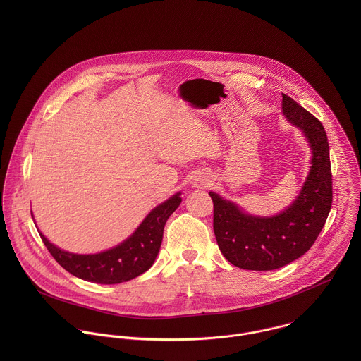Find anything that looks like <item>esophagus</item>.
Returning a JSON list of instances; mask_svg holds the SVG:
<instances>
[{"label":"esophagus","mask_w":361,"mask_h":361,"mask_svg":"<svg viewBox=\"0 0 361 361\" xmlns=\"http://www.w3.org/2000/svg\"><path fill=\"white\" fill-rule=\"evenodd\" d=\"M208 185H209L208 179H197V182H196L197 188H207Z\"/></svg>","instance_id":"1"}]
</instances>
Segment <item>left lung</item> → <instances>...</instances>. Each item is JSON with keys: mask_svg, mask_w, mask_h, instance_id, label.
<instances>
[{"mask_svg": "<svg viewBox=\"0 0 361 361\" xmlns=\"http://www.w3.org/2000/svg\"><path fill=\"white\" fill-rule=\"evenodd\" d=\"M282 111L303 130L312 150L309 176L292 206L275 216H255L214 192V233L219 250L235 267L271 271L302 257L317 240L332 206L329 146L322 123L282 94Z\"/></svg>", "mask_w": 361, "mask_h": 361, "instance_id": "8db88e82", "label": "left lung"}]
</instances>
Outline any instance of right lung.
<instances>
[{"instance_id":"obj_1","label":"right lung","mask_w":361,"mask_h":361,"mask_svg":"<svg viewBox=\"0 0 361 361\" xmlns=\"http://www.w3.org/2000/svg\"><path fill=\"white\" fill-rule=\"evenodd\" d=\"M182 202L176 193L145 218L130 238L119 246L99 255H73L54 246L40 233L55 261L69 274L89 282L114 285L130 281L146 272L155 261L162 242L164 226Z\"/></svg>"}]
</instances>
